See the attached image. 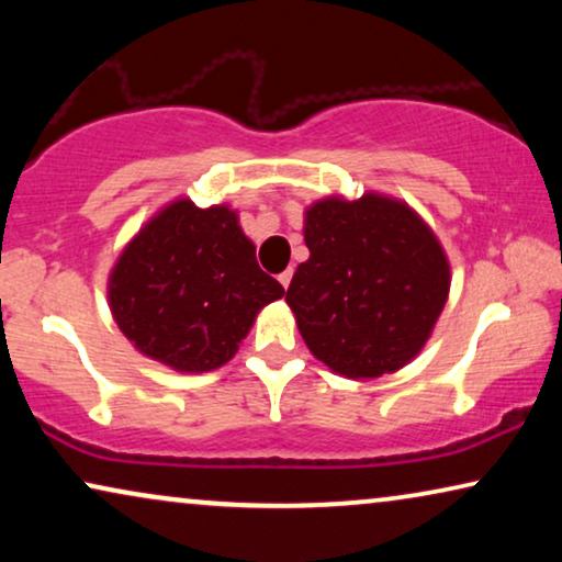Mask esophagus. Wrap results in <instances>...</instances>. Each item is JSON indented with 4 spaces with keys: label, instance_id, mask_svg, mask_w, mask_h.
Masks as SVG:
<instances>
[{
    "label": "esophagus",
    "instance_id": "34e87169",
    "mask_svg": "<svg viewBox=\"0 0 562 562\" xmlns=\"http://www.w3.org/2000/svg\"><path fill=\"white\" fill-rule=\"evenodd\" d=\"M291 276H294V271H291V268H286V271L279 273V281H281V286H283V289H289V283H291Z\"/></svg>",
    "mask_w": 562,
    "mask_h": 562
}]
</instances>
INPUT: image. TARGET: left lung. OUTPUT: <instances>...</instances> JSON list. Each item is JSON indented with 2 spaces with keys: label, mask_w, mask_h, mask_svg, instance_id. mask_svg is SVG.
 I'll list each match as a JSON object with an SVG mask.
<instances>
[{
  "label": "left lung",
  "mask_w": 562,
  "mask_h": 562,
  "mask_svg": "<svg viewBox=\"0 0 562 562\" xmlns=\"http://www.w3.org/2000/svg\"><path fill=\"white\" fill-rule=\"evenodd\" d=\"M310 260L286 304L314 358L345 379L394 373L422 350L450 291L448 258L409 206L379 194L306 210Z\"/></svg>",
  "instance_id": "1"
}]
</instances>
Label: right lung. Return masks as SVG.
Instances as JSON below:
<instances>
[{
    "instance_id": "obj_1",
    "label": "right lung",
    "mask_w": 562,
    "mask_h": 562,
    "mask_svg": "<svg viewBox=\"0 0 562 562\" xmlns=\"http://www.w3.org/2000/svg\"><path fill=\"white\" fill-rule=\"evenodd\" d=\"M283 296L227 206L168 204L145 225L110 276V306L143 356L183 373L225 366L256 314Z\"/></svg>"
}]
</instances>
